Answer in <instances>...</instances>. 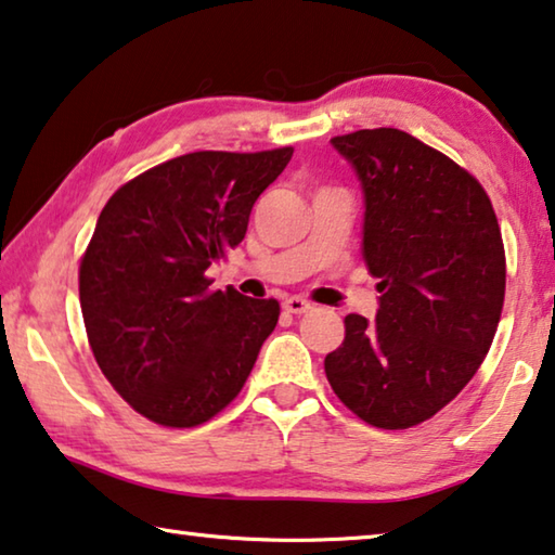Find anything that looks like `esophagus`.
Masks as SVG:
<instances>
[{
  "label": "esophagus",
  "instance_id": "1",
  "mask_svg": "<svg viewBox=\"0 0 555 555\" xmlns=\"http://www.w3.org/2000/svg\"><path fill=\"white\" fill-rule=\"evenodd\" d=\"M284 309H286L288 313H296V315H301V313H309V311H311V304L306 301V298L292 296V298H286V301H284Z\"/></svg>",
  "mask_w": 555,
  "mask_h": 555
}]
</instances>
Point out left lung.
Returning <instances> with one entry per match:
<instances>
[{
    "label": "left lung",
    "instance_id": "left-lung-1",
    "mask_svg": "<svg viewBox=\"0 0 555 555\" xmlns=\"http://www.w3.org/2000/svg\"><path fill=\"white\" fill-rule=\"evenodd\" d=\"M363 188V259L380 306L346 315L325 377L380 429L420 425L462 392L489 353L506 292L501 230L477 178L398 128L331 138Z\"/></svg>",
    "mask_w": 555,
    "mask_h": 555
}]
</instances>
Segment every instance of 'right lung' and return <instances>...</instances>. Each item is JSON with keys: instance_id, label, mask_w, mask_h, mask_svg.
<instances>
[{"instance_id": "obj_1", "label": "right lung", "mask_w": 555, "mask_h": 555, "mask_svg": "<svg viewBox=\"0 0 555 555\" xmlns=\"http://www.w3.org/2000/svg\"><path fill=\"white\" fill-rule=\"evenodd\" d=\"M294 147L172 157L105 202L78 269L95 363L140 415L197 427L222 412L276 328L279 301L215 292L205 271L244 240Z\"/></svg>"}]
</instances>
